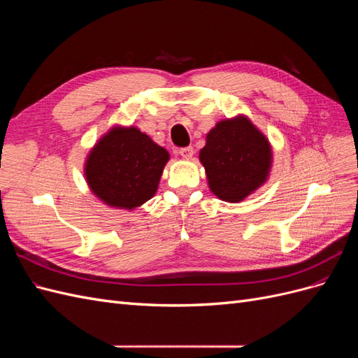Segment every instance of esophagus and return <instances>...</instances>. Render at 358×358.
Returning <instances> with one entry per match:
<instances>
[{"label":"esophagus","instance_id":"esophagus-1","mask_svg":"<svg viewBox=\"0 0 358 358\" xmlns=\"http://www.w3.org/2000/svg\"><path fill=\"white\" fill-rule=\"evenodd\" d=\"M178 154H179L182 158L189 159V158H192V155H194V149H192L191 146H187V148H180V149L178 150Z\"/></svg>","mask_w":358,"mask_h":358}]
</instances>
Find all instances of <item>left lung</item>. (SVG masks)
I'll return each instance as SVG.
<instances>
[{"label":"left lung","instance_id":"8db88e82","mask_svg":"<svg viewBox=\"0 0 358 358\" xmlns=\"http://www.w3.org/2000/svg\"><path fill=\"white\" fill-rule=\"evenodd\" d=\"M210 191L237 203L267 180L272 167V146L266 136L243 115L224 119L206 136L200 150Z\"/></svg>","mask_w":358,"mask_h":358}]
</instances>
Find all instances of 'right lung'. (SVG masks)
Instances as JSON below:
<instances>
[{
    "instance_id": "obj_1",
    "label": "right lung",
    "mask_w": 358,
    "mask_h": 358,
    "mask_svg": "<svg viewBox=\"0 0 358 358\" xmlns=\"http://www.w3.org/2000/svg\"><path fill=\"white\" fill-rule=\"evenodd\" d=\"M170 155L136 127H113L85 162L91 191L110 208L133 210L150 200Z\"/></svg>"
}]
</instances>
